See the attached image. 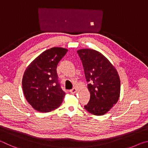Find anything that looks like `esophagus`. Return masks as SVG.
I'll list each match as a JSON object with an SVG mask.
<instances>
[{
  "label": "esophagus",
  "mask_w": 148,
  "mask_h": 148,
  "mask_svg": "<svg viewBox=\"0 0 148 148\" xmlns=\"http://www.w3.org/2000/svg\"><path fill=\"white\" fill-rule=\"evenodd\" d=\"M77 89L76 88H73L72 90H70V92L71 93V94H75V93L77 92Z\"/></svg>",
  "instance_id": "obj_1"
}]
</instances>
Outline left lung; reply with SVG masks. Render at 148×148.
Segmentation results:
<instances>
[{
	"instance_id": "left-lung-1",
	"label": "left lung",
	"mask_w": 148,
	"mask_h": 148,
	"mask_svg": "<svg viewBox=\"0 0 148 148\" xmlns=\"http://www.w3.org/2000/svg\"><path fill=\"white\" fill-rule=\"evenodd\" d=\"M83 65L88 89L90 93L89 103L84 106L88 112L102 116L118 102L120 95V79L115 67L99 52L94 49L77 51Z\"/></svg>"
}]
</instances>
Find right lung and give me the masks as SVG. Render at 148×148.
I'll return each instance as SVG.
<instances>
[{
    "label": "right lung",
    "instance_id": "obj_1",
    "mask_svg": "<svg viewBox=\"0 0 148 148\" xmlns=\"http://www.w3.org/2000/svg\"><path fill=\"white\" fill-rule=\"evenodd\" d=\"M63 47H53L43 52L25 69L22 79L23 94L33 108L49 112L62 104L66 93L58 81L56 67L67 52Z\"/></svg>",
    "mask_w": 148,
    "mask_h": 148
}]
</instances>
